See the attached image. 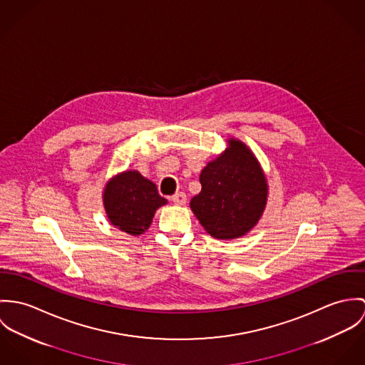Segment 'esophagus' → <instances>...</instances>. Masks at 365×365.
<instances>
[{
	"label": "esophagus",
	"mask_w": 365,
	"mask_h": 365,
	"mask_svg": "<svg viewBox=\"0 0 365 365\" xmlns=\"http://www.w3.org/2000/svg\"><path fill=\"white\" fill-rule=\"evenodd\" d=\"M172 202L179 204V205H183L186 202V195L183 192H178L172 196Z\"/></svg>",
	"instance_id": "34e87169"
}]
</instances>
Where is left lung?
<instances>
[{"label":"left lung","instance_id":"left-lung-1","mask_svg":"<svg viewBox=\"0 0 365 365\" xmlns=\"http://www.w3.org/2000/svg\"><path fill=\"white\" fill-rule=\"evenodd\" d=\"M202 192L190 207L204 230L214 238L245 235L259 221L267 199L262 168L241 141L230 140V148L200 173Z\"/></svg>","mask_w":365,"mask_h":365}]
</instances>
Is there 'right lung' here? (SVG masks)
Listing matches in <instances>:
<instances>
[{
  "instance_id": "right-lung-1",
  "label": "right lung",
  "mask_w": 365,
  "mask_h": 365,
  "mask_svg": "<svg viewBox=\"0 0 365 365\" xmlns=\"http://www.w3.org/2000/svg\"><path fill=\"white\" fill-rule=\"evenodd\" d=\"M103 202L115 227L130 235H140L148 230L154 212L166 200L151 180L137 170H128L106 185Z\"/></svg>"
}]
</instances>
